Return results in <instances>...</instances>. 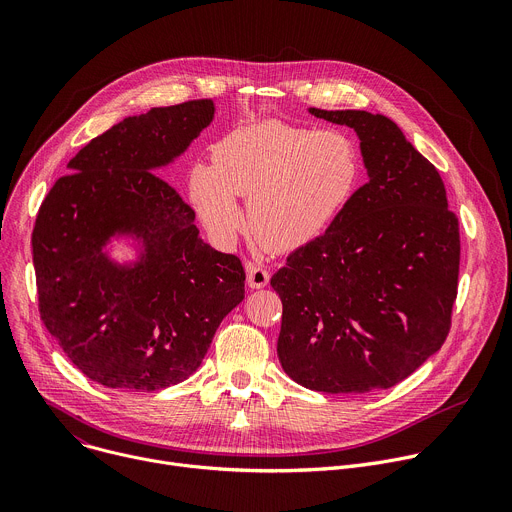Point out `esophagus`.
<instances>
[{"label":"esophagus","mask_w":512,"mask_h":512,"mask_svg":"<svg viewBox=\"0 0 512 512\" xmlns=\"http://www.w3.org/2000/svg\"><path fill=\"white\" fill-rule=\"evenodd\" d=\"M246 276H248V285L252 289H264L270 280V272L264 266H256V264L246 266Z\"/></svg>","instance_id":"esophagus-1"}]
</instances>
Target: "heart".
Listing matches in <instances>:
<instances>
[{
	"label": "heart",
	"mask_w": 512,
	"mask_h": 512,
	"mask_svg": "<svg viewBox=\"0 0 512 512\" xmlns=\"http://www.w3.org/2000/svg\"><path fill=\"white\" fill-rule=\"evenodd\" d=\"M358 175V154L344 134L266 120L223 136L213 164L191 168L189 193L221 242L242 230L236 195L248 197L252 234L270 250L289 252L327 230L352 199Z\"/></svg>",
	"instance_id": "1"
}]
</instances>
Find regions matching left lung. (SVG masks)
Segmentation results:
<instances>
[{"label":"left lung","mask_w":512,"mask_h":512,"mask_svg":"<svg viewBox=\"0 0 512 512\" xmlns=\"http://www.w3.org/2000/svg\"><path fill=\"white\" fill-rule=\"evenodd\" d=\"M309 113L356 132L368 183L323 236L274 272L278 360L309 390L390 388L447 337L458 295V217L437 168L392 120L360 109Z\"/></svg>","instance_id":"obj_1"}]
</instances>
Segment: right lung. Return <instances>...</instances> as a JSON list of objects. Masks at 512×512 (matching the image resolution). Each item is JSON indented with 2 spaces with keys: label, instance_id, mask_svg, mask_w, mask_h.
<instances>
[{
  "label": "right lung",
  "instance_id": "1",
  "mask_svg": "<svg viewBox=\"0 0 512 512\" xmlns=\"http://www.w3.org/2000/svg\"><path fill=\"white\" fill-rule=\"evenodd\" d=\"M213 116V101L197 99L126 118L77 152L40 205V317L71 362L107 388L187 380L244 301L240 258L203 242L195 211L160 177Z\"/></svg>",
  "mask_w": 512,
  "mask_h": 512
}]
</instances>
